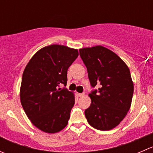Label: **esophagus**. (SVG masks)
Segmentation results:
<instances>
[{
    "mask_svg": "<svg viewBox=\"0 0 153 153\" xmlns=\"http://www.w3.org/2000/svg\"><path fill=\"white\" fill-rule=\"evenodd\" d=\"M78 96H79V97H82V96H84V93H78Z\"/></svg>",
    "mask_w": 153,
    "mask_h": 153,
    "instance_id": "obj_1",
    "label": "esophagus"
}]
</instances>
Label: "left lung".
<instances>
[{
	"mask_svg": "<svg viewBox=\"0 0 153 153\" xmlns=\"http://www.w3.org/2000/svg\"><path fill=\"white\" fill-rule=\"evenodd\" d=\"M90 84L99 90L89 94L91 104L84 114L96 129L108 131L126 116L132 100L134 84L129 69L114 52L102 45L79 49Z\"/></svg>",
	"mask_w": 153,
	"mask_h": 153,
	"instance_id": "left-lung-1",
	"label": "left lung"
}]
</instances>
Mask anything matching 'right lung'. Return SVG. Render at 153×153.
Wrapping results in <instances>:
<instances>
[{
    "label": "right lung",
    "instance_id": "1",
    "mask_svg": "<svg viewBox=\"0 0 153 153\" xmlns=\"http://www.w3.org/2000/svg\"><path fill=\"white\" fill-rule=\"evenodd\" d=\"M78 56V49L51 45L37 51L27 64L20 88V99L33 125L54 134L68 124L75 95L66 89L67 70Z\"/></svg>",
    "mask_w": 153,
    "mask_h": 153
}]
</instances>
